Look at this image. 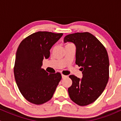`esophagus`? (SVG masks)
I'll return each mask as SVG.
<instances>
[{
	"label": "esophagus",
	"mask_w": 121,
	"mask_h": 121,
	"mask_svg": "<svg viewBox=\"0 0 121 121\" xmlns=\"http://www.w3.org/2000/svg\"><path fill=\"white\" fill-rule=\"evenodd\" d=\"M62 78H66L67 77V75H64V74H62Z\"/></svg>",
	"instance_id": "esophagus-1"
}]
</instances>
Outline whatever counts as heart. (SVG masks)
I'll return each instance as SVG.
<instances>
[{
	"label": "heart",
	"instance_id": "obj_1",
	"mask_svg": "<svg viewBox=\"0 0 121 121\" xmlns=\"http://www.w3.org/2000/svg\"><path fill=\"white\" fill-rule=\"evenodd\" d=\"M72 44L70 43H66L65 44V46H69V45H71Z\"/></svg>",
	"mask_w": 121,
	"mask_h": 121
}]
</instances>
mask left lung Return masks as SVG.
I'll return each instance as SVG.
<instances>
[{
	"label": "left lung",
	"mask_w": 121,
	"mask_h": 121,
	"mask_svg": "<svg viewBox=\"0 0 121 121\" xmlns=\"http://www.w3.org/2000/svg\"><path fill=\"white\" fill-rule=\"evenodd\" d=\"M64 43L76 46L75 64L81 67L82 78L70 75L73 83L68 91L71 99L80 106H85L98 99L109 79V58L105 47L92 34L75 33L65 36Z\"/></svg>",
	"instance_id": "obj_1"
}]
</instances>
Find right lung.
<instances>
[{
    "label": "right lung",
    "instance_id": "1",
    "mask_svg": "<svg viewBox=\"0 0 121 121\" xmlns=\"http://www.w3.org/2000/svg\"><path fill=\"white\" fill-rule=\"evenodd\" d=\"M63 33L38 31L23 39L16 54L14 75L19 90L31 103L41 105L51 99L61 79L60 73L49 74L41 68L50 50Z\"/></svg>",
    "mask_w": 121,
    "mask_h": 121
}]
</instances>
